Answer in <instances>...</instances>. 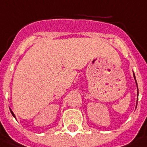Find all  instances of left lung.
<instances>
[{"label":"left lung","instance_id":"8db88e82","mask_svg":"<svg viewBox=\"0 0 147 147\" xmlns=\"http://www.w3.org/2000/svg\"><path fill=\"white\" fill-rule=\"evenodd\" d=\"M133 76H134V78H135V81H136V86H137V82H136V77H135V75H134V73H133ZM138 94H139V91H138V87H137V96H138ZM136 106H137V104H136Z\"/></svg>","mask_w":147,"mask_h":147}]
</instances>
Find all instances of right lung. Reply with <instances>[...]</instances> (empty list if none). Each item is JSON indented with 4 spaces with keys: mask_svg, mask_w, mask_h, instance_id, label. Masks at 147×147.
I'll use <instances>...</instances> for the list:
<instances>
[{
    "mask_svg": "<svg viewBox=\"0 0 147 147\" xmlns=\"http://www.w3.org/2000/svg\"><path fill=\"white\" fill-rule=\"evenodd\" d=\"M10 110H11V114H12V116H14V118H15V116H14V113H13V112H12V111H11V109H10Z\"/></svg>",
    "mask_w": 147,
    "mask_h": 147,
    "instance_id": "obj_1",
    "label": "right lung"
}]
</instances>
